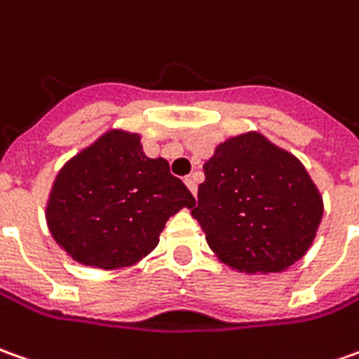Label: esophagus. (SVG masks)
<instances>
[{
	"label": "esophagus",
	"instance_id": "1",
	"mask_svg": "<svg viewBox=\"0 0 359 359\" xmlns=\"http://www.w3.org/2000/svg\"><path fill=\"white\" fill-rule=\"evenodd\" d=\"M184 182H185V185H187V187H189V191H191V194H194V196H196V194H197L196 175H187V177H185Z\"/></svg>",
	"mask_w": 359,
	"mask_h": 359
}]
</instances>
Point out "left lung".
Masks as SVG:
<instances>
[{
    "label": "left lung",
    "mask_w": 359,
    "mask_h": 359,
    "mask_svg": "<svg viewBox=\"0 0 359 359\" xmlns=\"http://www.w3.org/2000/svg\"><path fill=\"white\" fill-rule=\"evenodd\" d=\"M203 172L191 215L223 263L241 273H280L309 251L324 209L292 154L249 132L219 144Z\"/></svg>",
    "instance_id": "1"
}]
</instances>
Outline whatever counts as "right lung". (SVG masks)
<instances>
[{
	"instance_id": "right-lung-1",
	"label": "right lung",
	"mask_w": 359,
	"mask_h": 359,
	"mask_svg": "<svg viewBox=\"0 0 359 359\" xmlns=\"http://www.w3.org/2000/svg\"><path fill=\"white\" fill-rule=\"evenodd\" d=\"M196 199L163 158H148L140 136L110 130L62 165L50 189L53 239L79 263L120 269L160 241L165 221Z\"/></svg>"
}]
</instances>
